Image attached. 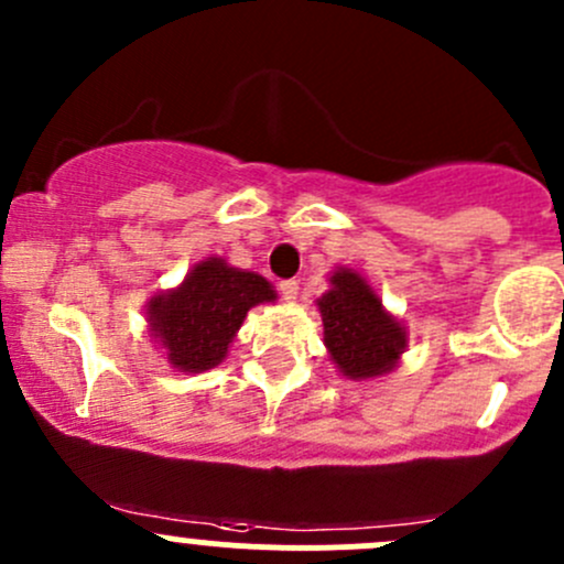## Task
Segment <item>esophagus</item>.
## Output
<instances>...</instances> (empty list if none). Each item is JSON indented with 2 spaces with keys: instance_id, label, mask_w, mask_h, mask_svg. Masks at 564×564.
Instances as JSON below:
<instances>
[{
  "instance_id": "34e87169",
  "label": "esophagus",
  "mask_w": 564,
  "mask_h": 564,
  "mask_svg": "<svg viewBox=\"0 0 564 564\" xmlns=\"http://www.w3.org/2000/svg\"><path fill=\"white\" fill-rule=\"evenodd\" d=\"M300 294V283L297 281H283L281 283V297L286 300V303H294Z\"/></svg>"
}]
</instances>
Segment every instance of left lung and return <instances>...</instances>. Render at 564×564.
<instances>
[{"label":"left lung","mask_w":564,"mask_h":564,"mask_svg":"<svg viewBox=\"0 0 564 564\" xmlns=\"http://www.w3.org/2000/svg\"><path fill=\"white\" fill-rule=\"evenodd\" d=\"M327 281L329 289L316 300V308L333 366L355 382L388 377L406 351V327L384 308L366 275L351 267H338Z\"/></svg>","instance_id":"left-lung-1"}]
</instances>
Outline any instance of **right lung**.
<instances>
[{
    "label": "right lung",
    "instance_id": "1",
    "mask_svg": "<svg viewBox=\"0 0 564 564\" xmlns=\"http://www.w3.org/2000/svg\"><path fill=\"white\" fill-rule=\"evenodd\" d=\"M278 294L259 272L231 267L224 256L196 261L185 281L147 303V329L180 373H204L229 355L237 329L256 305Z\"/></svg>",
    "mask_w": 564,
    "mask_h": 564
}]
</instances>
